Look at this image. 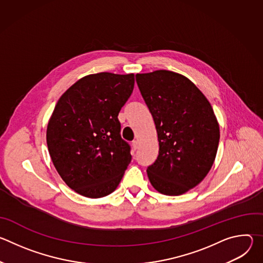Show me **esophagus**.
<instances>
[{"label":"esophagus","instance_id":"obj_1","mask_svg":"<svg viewBox=\"0 0 263 263\" xmlns=\"http://www.w3.org/2000/svg\"><path fill=\"white\" fill-rule=\"evenodd\" d=\"M132 148H133V151H136V149L138 148V141L134 140V141L132 142Z\"/></svg>","mask_w":263,"mask_h":263}]
</instances>
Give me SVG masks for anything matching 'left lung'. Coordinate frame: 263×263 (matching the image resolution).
Listing matches in <instances>:
<instances>
[{"label": "left lung", "instance_id": "left-lung-1", "mask_svg": "<svg viewBox=\"0 0 263 263\" xmlns=\"http://www.w3.org/2000/svg\"><path fill=\"white\" fill-rule=\"evenodd\" d=\"M153 117L159 154L146 174L154 189L180 196L199 185L215 160L219 126L203 92L181 73L158 69L136 73Z\"/></svg>", "mask_w": 263, "mask_h": 263}]
</instances>
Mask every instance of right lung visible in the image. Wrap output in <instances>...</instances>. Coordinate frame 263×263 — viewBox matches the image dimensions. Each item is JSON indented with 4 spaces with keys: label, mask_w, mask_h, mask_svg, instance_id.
<instances>
[{
    "label": "right lung",
    "mask_w": 263,
    "mask_h": 263,
    "mask_svg": "<svg viewBox=\"0 0 263 263\" xmlns=\"http://www.w3.org/2000/svg\"><path fill=\"white\" fill-rule=\"evenodd\" d=\"M134 82V73L87 74L60 97L53 110L47 127L52 162L69 189L83 197L114 193L131 161L118 116Z\"/></svg>",
    "instance_id": "obj_1"
}]
</instances>
